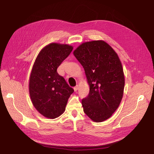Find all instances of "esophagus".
<instances>
[{"mask_svg":"<svg viewBox=\"0 0 154 154\" xmlns=\"http://www.w3.org/2000/svg\"><path fill=\"white\" fill-rule=\"evenodd\" d=\"M78 88H79L78 85H76V87H74V91H75V92H76V91H78Z\"/></svg>","mask_w":154,"mask_h":154,"instance_id":"obj_1","label":"esophagus"}]
</instances>
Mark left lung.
<instances>
[{"label":"left lung","instance_id":"obj_1","mask_svg":"<svg viewBox=\"0 0 154 154\" xmlns=\"http://www.w3.org/2000/svg\"><path fill=\"white\" fill-rule=\"evenodd\" d=\"M73 54L83 66L90 87L82 100L83 111L95 122L108 119L123 97L125 76L116 51L103 40L85 42Z\"/></svg>","mask_w":154,"mask_h":154}]
</instances>
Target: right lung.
Listing matches in <instances>:
<instances>
[{
  "label": "right lung",
  "instance_id": "1",
  "mask_svg": "<svg viewBox=\"0 0 154 154\" xmlns=\"http://www.w3.org/2000/svg\"><path fill=\"white\" fill-rule=\"evenodd\" d=\"M71 45L51 43L37 56L30 75L29 90L34 108L46 118L54 119L65 111L74 90L57 69L69 55Z\"/></svg>",
  "mask_w": 154,
  "mask_h": 154
}]
</instances>
